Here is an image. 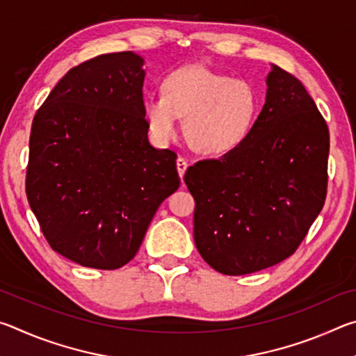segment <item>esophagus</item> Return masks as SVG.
I'll return each mask as SVG.
<instances>
[{
	"label": "esophagus",
	"instance_id": "34e87169",
	"mask_svg": "<svg viewBox=\"0 0 356 356\" xmlns=\"http://www.w3.org/2000/svg\"><path fill=\"white\" fill-rule=\"evenodd\" d=\"M176 166H177V172H179V176H180V179H182V177H184V174H185V171H186V168H188V163H186V160H185V159H182V156H179L177 161H176Z\"/></svg>",
	"mask_w": 356,
	"mask_h": 356
}]
</instances>
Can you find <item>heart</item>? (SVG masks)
Segmentation results:
<instances>
[{
  "mask_svg": "<svg viewBox=\"0 0 356 356\" xmlns=\"http://www.w3.org/2000/svg\"><path fill=\"white\" fill-rule=\"evenodd\" d=\"M262 102L254 84L201 64L171 72L161 94L143 102L144 118L156 141L177 135V118L190 146L204 155H225L248 140L261 114Z\"/></svg>",
  "mask_w": 356,
  "mask_h": 356,
  "instance_id": "heart-1",
  "label": "heart"
}]
</instances>
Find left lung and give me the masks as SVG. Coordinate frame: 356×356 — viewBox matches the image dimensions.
I'll return each mask as SVG.
<instances>
[{"label":"left lung","mask_w":356,"mask_h":356,"mask_svg":"<svg viewBox=\"0 0 356 356\" xmlns=\"http://www.w3.org/2000/svg\"><path fill=\"white\" fill-rule=\"evenodd\" d=\"M328 152V127L314 100L297 78L272 65L248 140L185 172L204 261L238 276L292 256L325 204Z\"/></svg>","instance_id":"left-lung-1"}]
</instances>
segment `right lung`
Instances as JSON below:
<instances>
[{"label":"right lung","mask_w":356,"mask_h":356,"mask_svg":"<svg viewBox=\"0 0 356 356\" xmlns=\"http://www.w3.org/2000/svg\"><path fill=\"white\" fill-rule=\"evenodd\" d=\"M144 59L108 53L70 69L33 120L26 196L47 242L83 267L116 270L179 188L176 152L147 140Z\"/></svg>","instance_id":"1"}]
</instances>
